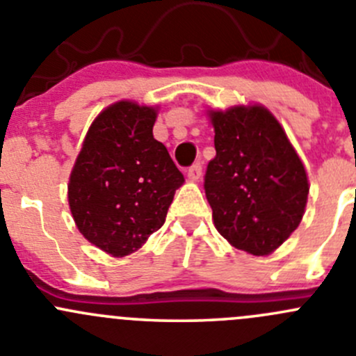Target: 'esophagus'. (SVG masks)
Returning <instances> with one entry per match:
<instances>
[{
	"label": "esophagus",
	"mask_w": 356,
	"mask_h": 356,
	"mask_svg": "<svg viewBox=\"0 0 356 356\" xmlns=\"http://www.w3.org/2000/svg\"><path fill=\"white\" fill-rule=\"evenodd\" d=\"M187 175H188V178H191V180H199V178L202 176L201 162H195V164H192L191 168H188Z\"/></svg>",
	"instance_id": "obj_1"
}]
</instances>
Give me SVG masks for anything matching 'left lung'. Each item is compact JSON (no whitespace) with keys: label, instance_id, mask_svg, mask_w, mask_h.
Here are the masks:
<instances>
[{"label":"left lung","instance_id":"obj_1","mask_svg":"<svg viewBox=\"0 0 356 356\" xmlns=\"http://www.w3.org/2000/svg\"><path fill=\"white\" fill-rule=\"evenodd\" d=\"M216 155L204 191L216 231L238 250L269 255L290 238L306 208V169L264 106L213 111Z\"/></svg>","mask_w":356,"mask_h":356}]
</instances>
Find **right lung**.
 <instances>
[{
	"label": "right lung",
	"instance_id": "add662e5",
	"mask_svg": "<svg viewBox=\"0 0 356 356\" xmlns=\"http://www.w3.org/2000/svg\"><path fill=\"white\" fill-rule=\"evenodd\" d=\"M154 108L120 101L90 125L67 185L71 215L113 257L136 252L165 222L184 175L154 138Z\"/></svg>",
	"mask_w": 356,
	"mask_h": 356
}]
</instances>
